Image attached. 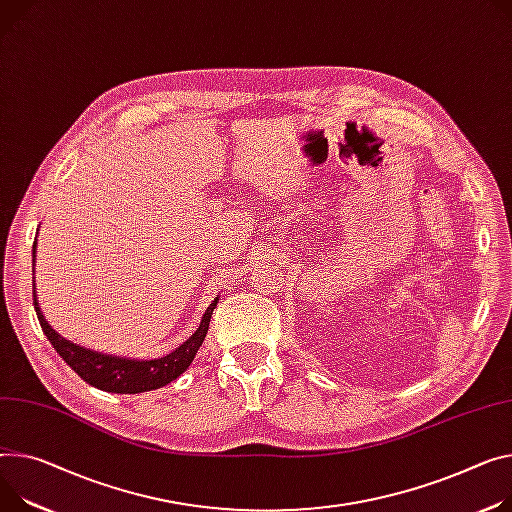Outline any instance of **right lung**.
<instances>
[{
    "instance_id": "1",
    "label": "right lung",
    "mask_w": 512,
    "mask_h": 512,
    "mask_svg": "<svg viewBox=\"0 0 512 512\" xmlns=\"http://www.w3.org/2000/svg\"><path fill=\"white\" fill-rule=\"evenodd\" d=\"M34 254H36V244H34ZM217 305V299L207 307L205 316L196 328V332L182 344L178 346L170 355L162 359H153V361H129V359H116L110 355H100V352L88 350L84 346H77L63 336H59L45 320L41 307H38L36 293H34V309L38 322H41V328L53 348L59 352L61 359L80 375L86 383L112 391V393H141V391H151L162 387L170 381H174L178 375H182L192 359L196 357V350L201 348L209 322L213 316V309Z\"/></svg>"
}]
</instances>
